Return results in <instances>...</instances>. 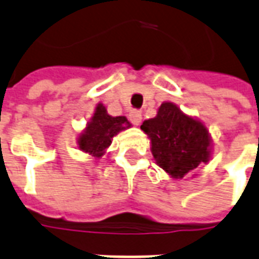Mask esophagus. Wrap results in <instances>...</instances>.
I'll list each match as a JSON object with an SVG mask.
<instances>
[{
  "instance_id": "esophagus-1",
  "label": "esophagus",
  "mask_w": 259,
  "mask_h": 259,
  "mask_svg": "<svg viewBox=\"0 0 259 259\" xmlns=\"http://www.w3.org/2000/svg\"><path fill=\"white\" fill-rule=\"evenodd\" d=\"M129 119L130 122L133 123V125L138 126L141 123V119H142V114H141V111L138 110H132L129 113Z\"/></svg>"
}]
</instances>
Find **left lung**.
Returning a JSON list of instances; mask_svg holds the SVG:
<instances>
[{
  "label": "left lung",
  "instance_id": "obj_1",
  "mask_svg": "<svg viewBox=\"0 0 259 259\" xmlns=\"http://www.w3.org/2000/svg\"><path fill=\"white\" fill-rule=\"evenodd\" d=\"M141 130L150 140L157 165L174 180L207 165L213 154V140L205 123L185 114L173 102H162L157 115L144 121Z\"/></svg>",
  "mask_w": 259,
  "mask_h": 259
}]
</instances>
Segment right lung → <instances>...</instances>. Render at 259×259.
Listing matches in <instances>:
<instances>
[{
    "label": "right lung",
    "instance_id": "right-lung-1",
    "mask_svg": "<svg viewBox=\"0 0 259 259\" xmlns=\"http://www.w3.org/2000/svg\"><path fill=\"white\" fill-rule=\"evenodd\" d=\"M132 127L126 117H113L108 113L104 104H97L94 113L85 129L77 137V148L94 158H101L111 145L113 137Z\"/></svg>",
    "mask_w": 259,
    "mask_h": 259
}]
</instances>
